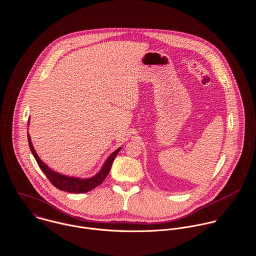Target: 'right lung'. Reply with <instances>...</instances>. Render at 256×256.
<instances>
[{"label": "right lung", "instance_id": "1", "mask_svg": "<svg viewBox=\"0 0 256 256\" xmlns=\"http://www.w3.org/2000/svg\"><path fill=\"white\" fill-rule=\"evenodd\" d=\"M28 142H29L30 150H31L38 166L42 170V172L46 175L48 180L57 189H59L61 191L69 192V193H86V192L94 189L98 185H100L104 182V180L106 178V176L108 175L110 168H112V164L114 162V160L118 156V152L122 150V148H118L108 158V160L104 164L102 168H100V171L96 176H94L92 178H88V179H80V178L68 177V176L56 173L55 171H53V170L48 168V166L41 160V158L38 156L37 152H35L29 134H28Z\"/></svg>", "mask_w": 256, "mask_h": 256}]
</instances>
